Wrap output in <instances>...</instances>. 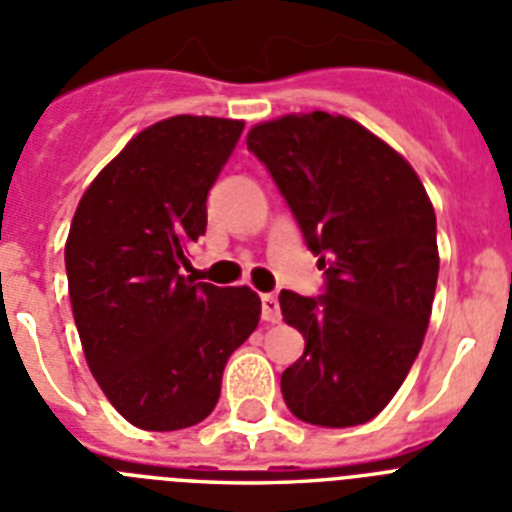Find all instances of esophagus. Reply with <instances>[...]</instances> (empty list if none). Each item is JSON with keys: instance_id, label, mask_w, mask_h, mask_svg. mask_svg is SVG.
<instances>
[{"instance_id": "1", "label": "esophagus", "mask_w": 512, "mask_h": 512, "mask_svg": "<svg viewBox=\"0 0 512 512\" xmlns=\"http://www.w3.org/2000/svg\"><path fill=\"white\" fill-rule=\"evenodd\" d=\"M263 302V320L265 322H281V304H278L276 294H263L260 296Z\"/></svg>"}]
</instances>
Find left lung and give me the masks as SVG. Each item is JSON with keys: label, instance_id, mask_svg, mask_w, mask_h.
Masks as SVG:
<instances>
[{"label": "left lung", "instance_id": "8db88e82", "mask_svg": "<svg viewBox=\"0 0 512 512\" xmlns=\"http://www.w3.org/2000/svg\"><path fill=\"white\" fill-rule=\"evenodd\" d=\"M268 166L328 283L281 291L304 354L281 375L291 414L317 427L375 419L409 375L435 302L437 221L411 163L359 122L328 111L255 124Z\"/></svg>", "mask_w": 512, "mask_h": 512}]
</instances>
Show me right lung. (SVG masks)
<instances>
[{"label":"right lung","mask_w":512,"mask_h":512,"mask_svg":"<svg viewBox=\"0 0 512 512\" xmlns=\"http://www.w3.org/2000/svg\"><path fill=\"white\" fill-rule=\"evenodd\" d=\"M242 119L179 114L124 145L77 203L64 244L85 362L130 424L171 432L216 409L223 367L257 328L260 296L182 276Z\"/></svg>","instance_id":"add662e5"}]
</instances>
